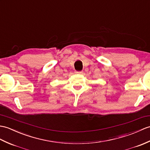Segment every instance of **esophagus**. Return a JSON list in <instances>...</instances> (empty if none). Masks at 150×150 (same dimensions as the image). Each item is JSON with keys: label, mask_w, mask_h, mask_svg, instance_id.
<instances>
[{"label": "esophagus", "mask_w": 150, "mask_h": 150, "mask_svg": "<svg viewBox=\"0 0 150 150\" xmlns=\"http://www.w3.org/2000/svg\"><path fill=\"white\" fill-rule=\"evenodd\" d=\"M75 73H76V74H82L83 71H76Z\"/></svg>", "instance_id": "1"}]
</instances>
